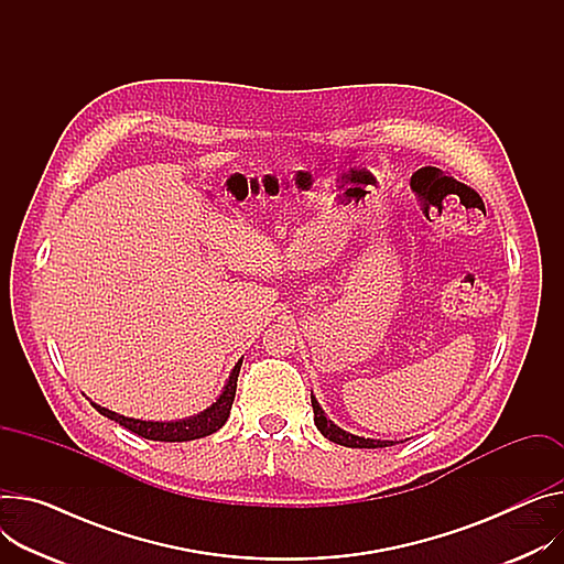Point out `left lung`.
<instances>
[{"label":"left lung","instance_id":"8db88e82","mask_svg":"<svg viewBox=\"0 0 564 564\" xmlns=\"http://www.w3.org/2000/svg\"><path fill=\"white\" fill-rule=\"evenodd\" d=\"M312 406H314V422L318 426V431L323 433V436L336 445H343V447H355V449H377V447H391L395 445L398 441H379V438H366V436H355V433L345 431L340 426H336L327 415L325 411L321 409L318 400L312 395Z\"/></svg>","mask_w":564,"mask_h":564}]
</instances>
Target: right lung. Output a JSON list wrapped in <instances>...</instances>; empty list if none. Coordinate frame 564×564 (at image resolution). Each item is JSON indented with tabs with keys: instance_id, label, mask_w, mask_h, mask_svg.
Instances as JSON below:
<instances>
[{
	"instance_id": "add662e5",
	"label": "right lung",
	"mask_w": 564,
	"mask_h": 564,
	"mask_svg": "<svg viewBox=\"0 0 564 564\" xmlns=\"http://www.w3.org/2000/svg\"><path fill=\"white\" fill-rule=\"evenodd\" d=\"M241 361L239 359L224 386L221 395L216 398V402H212L205 411L196 413V415H189V417H183V420H166V422H155V420H138V417H128V415H119L106 406H99L93 402V406L119 422L121 426H126L128 431L138 433V436L147 438V441H160V443H187V441H196V438H205L209 436V433L219 431L228 415H230V409H232V402H235V393H237V377H239V370H241Z\"/></svg>"
}]
</instances>
